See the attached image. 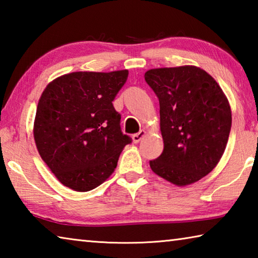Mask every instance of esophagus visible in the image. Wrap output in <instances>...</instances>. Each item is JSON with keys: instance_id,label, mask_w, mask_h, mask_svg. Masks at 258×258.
<instances>
[{"instance_id": "1", "label": "esophagus", "mask_w": 258, "mask_h": 258, "mask_svg": "<svg viewBox=\"0 0 258 258\" xmlns=\"http://www.w3.org/2000/svg\"><path fill=\"white\" fill-rule=\"evenodd\" d=\"M145 135H146V131H145V130H141L139 133L134 134L133 137H132L133 142H134V143H139L143 138H145Z\"/></svg>"}]
</instances>
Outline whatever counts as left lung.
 Instances as JSON below:
<instances>
[{
    "label": "left lung",
    "instance_id": "1",
    "mask_svg": "<svg viewBox=\"0 0 258 258\" xmlns=\"http://www.w3.org/2000/svg\"><path fill=\"white\" fill-rule=\"evenodd\" d=\"M159 99L164 151L152 172L185 186L211 173L228 143L232 115L217 82L196 66L155 68L145 74Z\"/></svg>",
    "mask_w": 258,
    "mask_h": 258
}]
</instances>
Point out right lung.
Wrapping results in <instances>:
<instances>
[{
	"label": "right lung",
	"mask_w": 258,
	"mask_h": 258,
	"mask_svg": "<svg viewBox=\"0 0 258 258\" xmlns=\"http://www.w3.org/2000/svg\"><path fill=\"white\" fill-rule=\"evenodd\" d=\"M128 71L74 72L50 82L38 100L34 140L43 161L74 191L99 186L115 171L131 138L112 101Z\"/></svg>",
	"instance_id": "1"
}]
</instances>
